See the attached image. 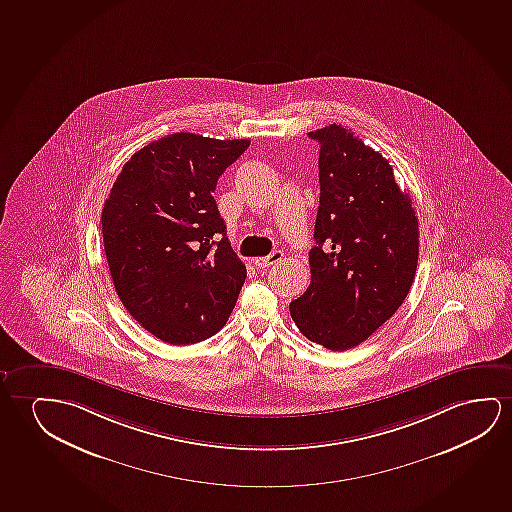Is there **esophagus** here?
Masks as SVG:
<instances>
[{"mask_svg": "<svg viewBox=\"0 0 512 512\" xmlns=\"http://www.w3.org/2000/svg\"><path fill=\"white\" fill-rule=\"evenodd\" d=\"M283 259V252L280 250H275L273 253H269L267 257H259V259L253 260V264L257 267H269L276 264V262H280Z\"/></svg>", "mask_w": 512, "mask_h": 512, "instance_id": "obj_1", "label": "esophagus"}]
</instances>
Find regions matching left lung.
Returning <instances> with one entry per match:
<instances>
[{
  "label": "left lung",
  "instance_id": "8db88e82",
  "mask_svg": "<svg viewBox=\"0 0 512 512\" xmlns=\"http://www.w3.org/2000/svg\"><path fill=\"white\" fill-rule=\"evenodd\" d=\"M320 144L312 282L290 303L308 340L357 347L393 317L414 282L419 223L393 167L341 125L310 132Z\"/></svg>",
  "mask_w": 512,
  "mask_h": 512
}]
</instances>
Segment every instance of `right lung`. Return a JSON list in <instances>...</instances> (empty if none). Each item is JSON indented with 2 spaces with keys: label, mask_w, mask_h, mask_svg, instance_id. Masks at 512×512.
Wrapping results in <instances>:
<instances>
[{
  "label": "right lung",
  "mask_w": 512,
  "mask_h": 512,
  "mask_svg": "<svg viewBox=\"0 0 512 512\" xmlns=\"http://www.w3.org/2000/svg\"><path fill=\"white\" fill-rule=\"evenodd\" d=\"M248 146V139L165 135L132 155L105 200L102 234L114 289L165 343L206 340L236 306L246 267L213 192Z\"/></svg>",
  "instance_id": "obj_1"
}]
</instances>
